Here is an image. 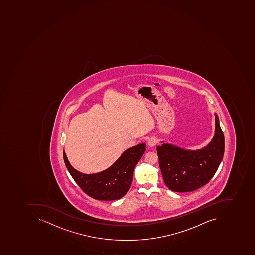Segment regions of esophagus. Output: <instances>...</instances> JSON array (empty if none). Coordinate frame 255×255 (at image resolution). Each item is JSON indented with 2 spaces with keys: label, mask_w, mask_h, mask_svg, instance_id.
Returning a JSON list of instances; mask_svg holds the SVG:
<instances>
[{
  "label": "esophagus",
  "mask_w": 255,
  "mask_h": 255,
  "mask_svg": "<svg viewBox=\"0 0 255 255\" xmlns=\"http://www.w3.org/2000/svg\"><path fill=\"white\" fill-rule=\"evenodd\" d=\"M157 142H158V141H157L156 138H155V137H151V138L148 139V142H147V145H148V147L152 148V147H154L156 145Z\"/></svg>",
  "instance_id": "esophagus-1"
}]
</instances>
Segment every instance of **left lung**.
I'll return each mask as SVG.
<instances>
[{
  "label": "left lung",
  "mask_w": 255,
  "mask_h": 255,
  "mask_svg": "<svg viewBox=\"0 0 255 255\" xmlns=\"http://www.w3.org/2000/svg\"><path fill=\"white\" fill-rule=\"evenodd\" d=\"M215 115V135L207 146L187 150L172 144L157 146L164 182L176 192H192L208 183L215 175L225 151V138Z\"/></svg>",
  "instance_id": "1"
}]
</instances>
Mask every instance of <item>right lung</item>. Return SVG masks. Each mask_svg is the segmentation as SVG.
Returning a JSON list of instances; mask_svg holds the SVG:
<instances>
[{"mask_svg": "<svg viewBox=\"0 0 255 255\" xmlns=\"http://www.w3.org/2000/svg\"><path fill=\"white\" fill-rule=\"evenodd\" d=\"M145 151V143L128 148L111 166L95 174L79 172L70 165L65 151L63 155L68 172L83 192L95 199L113 201L120 199L128 192L135 165Z\"/></svg>", "mask_w": 255, "mask_h": 255, "instance_id": "obj_1", "label": "right lung"}]
</instances>
